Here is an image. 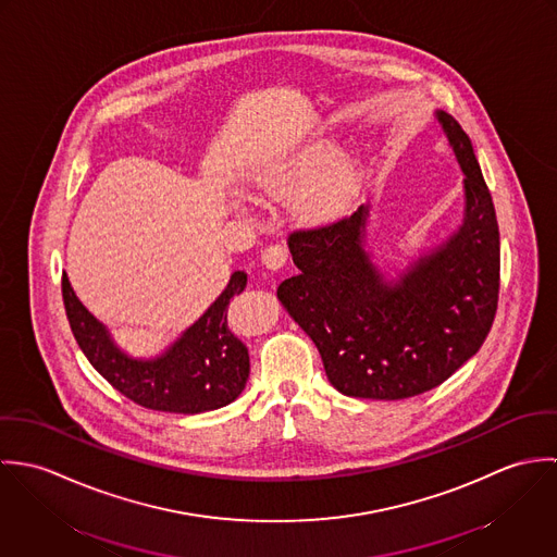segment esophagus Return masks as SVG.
<instances>
[{
	"instance_id": "esophagus-1",
	"label": "esophagus",
	"mask_w": 557,
	"mask_h": 557,
	"mask_svg": "<svg viewBox=\"0 0 557 557\" xmlns=\"http://www.w3.org/2000/svg\"><path fill=\"white\" fill-rule=\"evenodd\" d=\"M285 261H287V248H285L283 244H270V246L261 252V263H263L268 270H272V272L281 270V268L285 265Z\"/></svg>"
}]
</instances>
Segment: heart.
I'll return each instance as SVG.
<instances>
[{
	"instance_id": "heart-1",
	"label": "heart",
	"mask_w": 557,
	"mask_h": 557,
	"mask_svg": "<svg viewBox=\"0 0 557 557\" xmlns=\"http://www.w3.org/2000/svg\"><path fill=\"white\" fill-rule=\"evenodd\" d=\"M330 139H309L272 152L250 169V186L261 199L285 201L294 197V214L311 225L343 219L360 190V164L354 157L338 158ZM242 210L252 208L242 195L234 197Z\"/></svg>"
}]
</instances>
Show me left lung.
I'll list each match as a JSON object with an SVG mask.
<instances>
[{
    "label": "left lung",
    "instance_id": "obj_1",
    "mask_svg": "<svg viewBox=\"0 0 557 557\" xmlns=\"http://www.w3.org/2000/svg\"><path fill=\"white\" fill-rule=\"evenodd\" d=\"M463 173V216L446 238L403 265L377 261L371 203L349 219L296 232L298 274L278 302L315 343L330 384L345 397L398 400L446 382L484 343L497 309L499 230L474 146L435 111Z\"/></svg>",
    "mask_w": 557,
    "mask_h": 557
}]
</instances>
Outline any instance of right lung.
Segmentation results:
<instances>
[{
  "label": "right lung",
  "mask_w": 557,
  "mask_h": 557,
  "mask_svg": "<svg viewBox=\"0 0 557 557\" xmlns=\"http://www.w3.org/2000/svg\"><path fill=\"white\" fill-rule=\"evenodd\" d=\"M246 287L236 270L208 311L154 356H133L111 330L94 318L62 278L71 330L89 364L124 397L159 411L201 413L221 409L242 395L250 362L248 349L227 325V307Z\"/></svg>",
  "instance_id": "1"
}]
</instances>
